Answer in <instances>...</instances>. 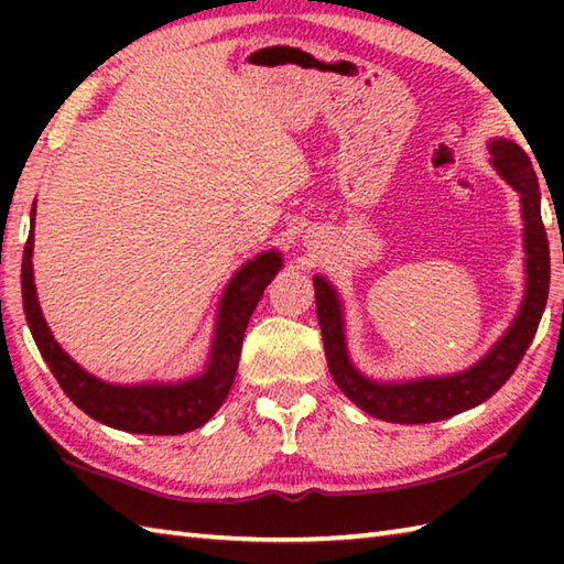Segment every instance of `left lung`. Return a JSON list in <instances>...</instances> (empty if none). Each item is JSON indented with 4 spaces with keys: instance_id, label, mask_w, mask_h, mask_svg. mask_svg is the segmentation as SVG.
Masks as SVG:
<instances>
[{
    "instance_id": "left-lung-1",
    "label": "left lung",
    "mask_w": 564,
    "mask_h": 564,
    "mask_svg": "<svg viewBox=\"0 0 564 564\" xmlns=\"http://www.w3.org/2000/svg\"><path fill=\"white\" fill-rule=\"evenodd\" d=\"M490 154L495 169L518 191L522 202L528 291H524L518 318L500 338L498 346L477 366L460 376L420 378L410 380V383H376V380L360 376L346 352L338 295L326 279H321V275L313 279V285H316V313L330 376L343 393L360 410H366L368 415L388 420V423L417 425L435 423V420H445L480 405L482 400L498 393L505 380L514 373L524 350L530 348L534 333H538L550 291V243L540 214L538 176H534L528 154L512 141H492Z\"/></svg>"
}]
</instances>
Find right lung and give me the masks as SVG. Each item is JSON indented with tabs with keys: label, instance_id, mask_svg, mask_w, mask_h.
<instances>
[{
	"label": "right lung",
	"instance_id": "1",
	"mask_svg": "<svg viewBox=\"0 0 564 564\" xmlns=\"http://www.w3.org/2000/svg\"><path fill=\"white\" fill-rule=\"evenodd\" d=\"M32 248L34 238L30 231L22 256V301L36 348H40L42 358L54 373L56 383L62 386L66 398L76 408H82L89 417L99 420V423L109 427H117V431L141 435H181L196 431V427H202L221 408L228 390L234 386L248 321H251V313L259 305L273 273L281 269V256L269 251L259 256V259L248 261L234 275L224 293L221 311H218L212 362H208L204 376L184 380V383L127 388L109 386L104 380L89 376L87 370L76 366L56 346L54 336L46 328V321L42 318L40 301H36Z\"/></svg>",
	"mask_w": 564,
	"mask_h": 564
}]
</instances>
